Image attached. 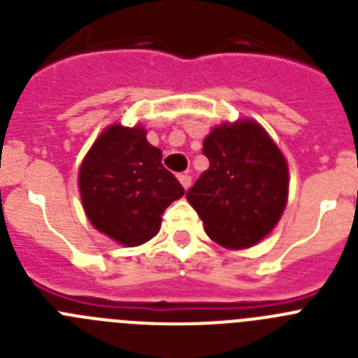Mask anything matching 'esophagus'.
Instances as JSON below:
<instances>
[{
  "label": "esophagus",
  "mask_w": 358,
  "mask_h": 358,
  "mask_svg": "<svg viewBox=\"0 0 358 358\" xmlns=\"http://www.w3.org/2000/svg\"><path fill=\"white\" fill-rule=\"evenodd\" d=\"M177 179H179V182H181V186L185 189H188L189 186H192V177H189L188 173H181V176L177 177Z\"/></svg>",
  "instance_id": "obj_1"
}]
</instances>
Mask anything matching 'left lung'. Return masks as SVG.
<instances>
[{
	"label": "left lung",
	"instance_id": "left-lung-1",
	"mask_svg": "<svg viewBox=\"0 0 358 358\" xmlns=\"http://www.w3.org/2000/svg\"><path fill=\"white\" fill-rule=\"evenodd\" d=\"M210 169L186 199L204 231L226 249H249L273 233L289 201V164L276 141L251 118L215 125L202 141Z\"/></svg>",
	"mask_w": 358,
	"mask_h": 358
}]
</instances>
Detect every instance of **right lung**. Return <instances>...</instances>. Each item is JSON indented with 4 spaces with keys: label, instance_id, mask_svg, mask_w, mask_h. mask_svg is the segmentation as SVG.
Here are the masks:
<instances>
[{
    "label": "right lung",
    "instance_id": "add662e5",
    "mask_svg": "<svg viewBox=\"0 0 358 358\" xmlns=\"http://www.w3.org/2000/svg\"><path fill=\"white\" fill-rule=\"evenodd\" d=\"M161 157L141 123H110L100 132L78 169L82 208L94 229L123 248L159 233L163 211L185 195Z\"/></svg>",
    "mask_w": 358,
    "mask_h": 358
}]
</instances>
